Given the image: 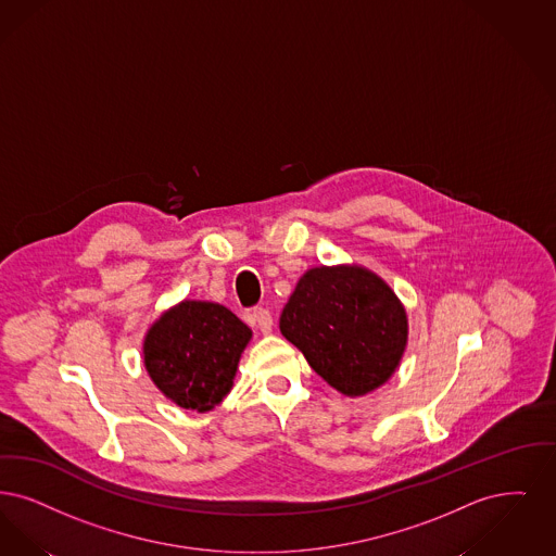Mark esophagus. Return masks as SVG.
Returning a JSON list of instances; mask_svg holds the SVG:
<instances>
[{
    "instance_id": "esophagus-1",
    "label": "esophagus",
    "mask_w": 556,
    "mask_h": 556,
    "mask_svg": "<svg viewBox=\"0 0 556 556\" xmlns=\"http://www.w3.org/2000/svg\"><path fill=\"white\" fill-rule=\"evenodd\" d=\"M253 319H255L257 328H260L264 334H269V332H271V328H274V319H271V314H269L267 309H264V307L253 309Z\"/></svg>"
}]
</instances>
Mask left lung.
<instances>
[{"instance_id": "1", "label": "left lung", "mask_w": 556, "mask_h": 556, "mask_svg": "<svg viewBox=\"0 0 556 556\" xmlns=\"http://www.w3.org/2000/svg\"><path fill=\"white\" fill-rule=\"evenodd\" d=\"M280 332L330 387L362 396L394 374L407 344V315L376 274L314 267L290 294Z\"/></svg>"}]
</instances>
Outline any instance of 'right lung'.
Returning <instances> with one entry per match:
<instances>
[{"mask_svg":"<svg viewBox=\"0 0 556 556\" xmlns=\"http://www.w3.org/2000/svg\"><path fill=\"white\" fill-rule=\"evenodd\" d=\"M249 340L251 330L230 309L182 301L147 332V371L178 407L205 413L230 392Z\"/></svg>","mask_w":556,"mask_h":556,"instance_id":"obj_1","label":"right lung"}]
</instances>
